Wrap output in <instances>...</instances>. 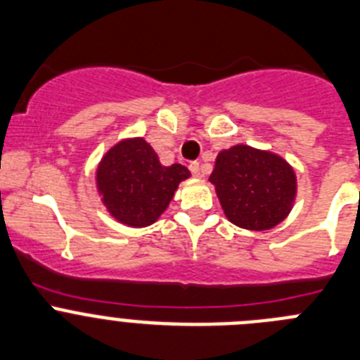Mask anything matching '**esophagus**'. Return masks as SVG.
<instances>
[{
    "label": "esophagus",
    "instance_id": "esophagus-1",
    "mask_svg": "<svg viewBox=\"0 0 360 360\" xmlns=\"http://www.w3.org/2000/svg\"><path fill=\"white\" fill-rule=\"evenodd\" d=\"M190 168V172H192L193 177H202V168H200L199 161H192V163L188 165Z\"/></svg>",
    "mask_w": 360,
    "mask_h": 360
}]
</instances>
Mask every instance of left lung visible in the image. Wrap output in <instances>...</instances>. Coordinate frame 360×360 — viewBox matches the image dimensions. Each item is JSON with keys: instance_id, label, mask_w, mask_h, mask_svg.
Here are the masks:
<instances>
[{"instance_id": "left-lung-1", "label": "left lung", "mask_w": 360, "mask_h": 360, "mask_svg": "<svg viewBox=\"0 0 360 360\" xmlns=\"http://www.w3.org/2000/svg\"><path fill=\"white\" fill-rule=\"evenodd\" d=\"M210 181L229 222L265 231L287 219L296 199V174L281 156L249 145L220 150Z\"/></svg>"}]
</instances>
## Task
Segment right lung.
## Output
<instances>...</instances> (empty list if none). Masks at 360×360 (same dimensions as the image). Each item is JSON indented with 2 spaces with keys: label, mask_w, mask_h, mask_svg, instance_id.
I'll use <instances>...</instances> for the list:
<instances>
[{
  "label": "right lung",
  "mask_w": 360,
  "mask_h": 360,
  "mask_svg": "<svg viewBox=\"0 0 360 360\" xmlns=\"http://www.w3.org/2000/svg\"><path fill=\"white\" fill-rule=\"evenodd\" d=\"M188 177L190 170L183 165L163 167L143 138H129L105 152L96 168V188L118 222L145 228L160 219Z\"/></svg>",
  "instance_id": "add662e5"
}]
</instances>
